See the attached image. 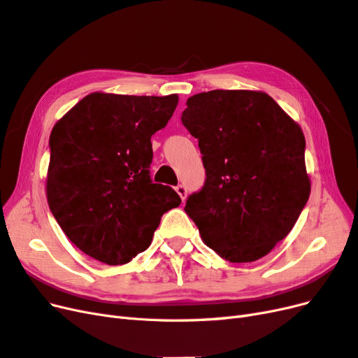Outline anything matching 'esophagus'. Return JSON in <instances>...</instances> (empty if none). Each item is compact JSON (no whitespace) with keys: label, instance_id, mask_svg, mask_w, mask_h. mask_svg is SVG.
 Returning a JSON list of instances; mask_svg holds the SVG:
<instances>
[{"label":"esophagus","instance_id":"esophagus-1","mask_svg":"<svg viewBox=\"0 0 358 358\" xmlns=\"http://www.w3.org/2000/svg\"><path fill=\"white\" fill-rule=\"evenodd\" d=\"M176 190H177V193L180 194L181 201H182V202L186 201V198H187V189H186V186H182V184H178V186L176 187Z\"/></svg>","mask_w":358,"mask_h":358}]
</instances>
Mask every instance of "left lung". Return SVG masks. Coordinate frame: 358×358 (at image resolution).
<instances>
[{"instance_id": "obj_1", "label": "left lung", "mask_w": 358, "mask_h": 358, "mask_svg": "<svg viewBox=\"0 0 358 358\" xmlns=\"http://www.w3.org/2000/svg\"><path fill=\"white\" fill-rule=\"evenodd\" d=\"M186 103L181 122L198 138L206 178L184 211L218 256L256 262L290 234L308 202L303 132L259 90L202 92Z\"/></svg>"}]
</instances>
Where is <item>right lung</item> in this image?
Returning <instances> with one entry per match:
<instances>
[{"label":"right lung","instance_id":"1","mask_svg":"<svg viewBox=\"0 0 358 358\" xmlns=\"http://www.w3.org/2000/svg\"><path fill=\"white\" fill-rule=\"evenodd\" d=\"M178 95L94 92L50 134L45 194L73 244L102 263L124 264L152 244L162 215L181 203L150 178L152 135L166 126Z\"/></svg>","mask_w":358,"mask_h":358}]
</instances>
